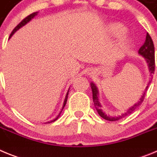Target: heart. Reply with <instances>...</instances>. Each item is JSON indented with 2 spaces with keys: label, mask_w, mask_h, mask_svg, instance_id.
Returning <instances> with one entry per match:
<instances>
[{
  "label": "heart",
  "mask_w": 157,
  "mask_h": 157,
  "mask_svg": "<svg viewBox=\"0 0 157 157\" xmlns=\"http://www.w3.org/2000/svg\"><path fill=\"white\" fill-rule=\"evenodd\" d=\"M109 30L111 34L115 36L121 35L126 32L125 27L120 24V23H114V24L110 25ZM129 41H130V40H129L128 37H126V36H122L119 39V45L120 47H124L128 44Z\"/></svg>",
  "instance_id": "heart-1"
}]
</instances>
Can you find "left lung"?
I'll use <instances>...</instances> for the list:
<instances>
[{"mask_svg": "<svg viewBox=\"0 0 157 157\" xmlns=\"http://www.w3.org/2000/svg\"><path fill=\"white\" fill-rule=\"evenodd\" d=\"M138 54L140 56H143L145 58V61H146L147 64H148V67H149V71L150 72V79H149V83L147 86L145 87V91L143 92L141 97L140 98L139 101L138 102H136L134 105H133L132 106L130 107L128 109L126 110V112L121 114L120 116H107L105 112L102 111L101 108V105L99 102V100H98V96H99V91H98V89L97 87V86L94 84V82H90V86L92 89V93H93V101H94V106H95L96 109L98 111V114L100 115L101 117H102L103 119L106 120H109V121H116V120H119L122 118H123L124 116H127L129 114H131L134 110H135L143 101L144 98H145V93H146L147 90H148V87L149 85L150 84L151 81H152V78L153 74H154L155 71V48H154V45H153V41H152V38H151L150 35H149L148 33L146 34V37H145V41L143 44V45L139 48L138 50Z\"/></svg>", "mask_w": 157, "mask_h": 157, "instance_id": "left-lung-1", "label": "left lung"}]
</instances>
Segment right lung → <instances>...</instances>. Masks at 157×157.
Segmentation results:
<instances>
[{"mask_svg":"<svg viewBox=\"0 0 157 157\" xmlns=\"http://www.w3.org/2000/svg\"><path fill=\"white\" fill-rule=\"evenodd\" d=\"M37 13H38V12H34V13L30 14V16H27V17H26V18H25V19H23V21L21 22V23H19V24H18L17 26H16V27H15V29H14V30H12V33H11L10 36H9V39H10L11 37H12V36H13V34H15V33H16V32L18 30H19V29L21 28V27H24L25 25L27 24V23H28L29 22H30V20H31V19H34V18L36 16H37ZM69 89H70V88H69ZM68 93H69V90H67V92L66 97H65L64 101H63V107H62V109H61V111H60V112H59V115H58V116H56V117L55 118V119H54V120H51V121L48 122V123H52V122H54V121H56V120H57L58 118L59 117V116H60V113H61V112H62V111H63V108H64V107H65V105H66V104H67V97H68Z\"/></svg>","mask_w":157,"mask_h":157,"instance_id":"obj_1","label":"right lung"}]
</instances>
